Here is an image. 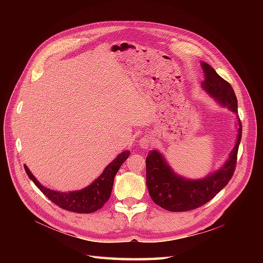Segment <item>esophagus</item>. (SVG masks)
Instances as JSON below:
<instances>
[{
    "label": "esophagus",
    "instance_id": "esophagus-1",
    "mask_svg": "<svg viewBox=\"0 0 263 263\" xmlns=\"http://www.w3.org/2000/svg\"><path fill=\"white\" fill-rule=\"evenodd\" d=\"M154 145V140L153 138H151L149 136L145 135L140 139V147L142 148H148V147H152Z\"/></svg>",
    "mask_w": 263,
    "mask_h": 263
}]
</instances>
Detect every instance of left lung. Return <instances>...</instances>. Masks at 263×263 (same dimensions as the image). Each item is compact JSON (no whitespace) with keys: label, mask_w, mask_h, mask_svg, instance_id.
Here are the masks:
<instances>
[{"label":"left lung","mask_w":263,"mask_h":263,"mask_svg":"<svg viewBox=\"0 0 263 263\" xmlns=\"http://www.w3.org/2000/svg\"><path fill=\"white\" fill-rule=\"evenodd\" d=\"M201 65L205 73L203 88L219 104L237 112V99L230 83L223 80L209 64L202 62ZM241 132V122L238 119L237 140L226 163L200 180L178 176L158 151H149L145 159L146 186L153 202L173 212L194 210L208 203L229 183L234 174Z\"/></svg>","instance_id":"8db88e82"}]
</instances>
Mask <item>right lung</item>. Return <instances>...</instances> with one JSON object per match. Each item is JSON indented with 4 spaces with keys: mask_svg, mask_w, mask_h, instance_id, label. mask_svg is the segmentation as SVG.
I'll list each match as a JSON object with an SVG mask.
<instances>
[{
    "mask_svg": "<svg viewBox=\"0 0 263 263\" xmlns=\"http://www.w3.org/2000/svg\"><path fill=\"white\" fill-rule=\"evenodd\" d=\"M129 155V151L121 153L114 161L106 166L102 175L89 186L81 191L68 193H60L47 189V187L43 186L37 181V179L32 175L26 165H24V167L28 177L54 204L64 210L71 212L91 213L102 208L104 204L109 200L112 192V186H114L115 177Z\"/></svg>",
    "mask_w": 263,
    "mask_h": 263,
    "instance_id": "add662e5",
    "label": "right lung"
}]
</instances>
